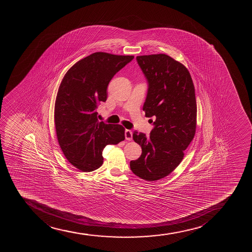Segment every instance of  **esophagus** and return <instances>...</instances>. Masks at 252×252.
I'll return each instance as SVG.
<instances>
[{"label": "esophagus", "mask_w": 252, "mask_h": 252, "mask_svg": "<svg viewBox=\"0 0 252 252\" xmlns=\"http://www.w3.org/2000/svg\"><path fill=\"white\" fill-rule=\"evenodd\" d=\"M125 139H127V140H132L133 139V132L131 130H127L125 131Z\"/></svg>", "instance_id": "esophagus-1"}]
</instances>
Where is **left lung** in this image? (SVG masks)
<instances>
[{
  "mask_svg": "<svg viewBox=\"0 0 252 252\" xmlns=\"http://www.w3.org/2000/svg\"><path fill=\"white\" fill-rule=\"evenodd\" d=\"M147 79L148 93L143 110L155 117L150 137L134 132L142 148L130 169L141 179L153 182L167 177L179 165L197 127V103L191 75L182 63L165 54L137 56Z\"/></svg>",
  "mask_w": 252,
  "mask_h": 252,
  "instance_id": "left-lung-1",
  "label": "left lung"
}]
</instances>
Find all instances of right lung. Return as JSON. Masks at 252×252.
<instances>
[{"instance_id": "obj_1", "label": "right lung", "mask_w": 252, "mask_h": 252, "mask_svg": "<svg viewBox=\"0 0 252 252\" xmlns=\"http://www.w3.org/2000/svg\"><path fill=\"white\" fill-rule=\"evenodd\" d=\"M133 59L93 53L70 67L62 79L55 99V129L64 157L80 171L98 169L105 146L125 140V127L99 122L96 107L107 100L114 75Z\"/></svg>"}]
</instances>
